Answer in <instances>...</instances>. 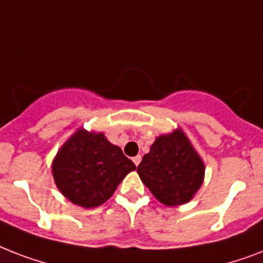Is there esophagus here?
<instances>
[{"instance_id": "obj_1", "label": "esophagus", "mask_w": 263, "mask_h": 263, "mask_svg": "<svg viewBox=\"0 0 263 263\" xmlns=\"http://www.w3.org/2000/svg\"><path fill=\"white\" fill-rule=\"evenodd\" d=\"M132 161H134V164H135L136 166H138V165L140 164V161H142V156H136V157H134V158H132Z\"/></svg>"}]
</instances>
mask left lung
<instances>
[{
	"label": "left lung",
	"mask_w": 263,
	"mask_h": 263,
	"mask_svg": "<svg viewBox=\"0 0 263 263\" xmlns=\"http://www.w3.org/2000/svg\"><path fill=\"white\" fill-rule=\"evenodd\" d=\"M140 179L166 206L187 203L202 185L204 165L181 131L157 138L138 166Z\"/></svg>",
	"instance_id": "8db88e82"
}]
</instances>
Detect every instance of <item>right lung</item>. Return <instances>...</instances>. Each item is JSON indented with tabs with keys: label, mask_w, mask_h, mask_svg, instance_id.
Instances as JSON below:
<instances>
[{
	"label": "right lung",
	"mask_w": 263,
	"mask_h": 263,
	"mask_svg": "<svg viewBox=\"0 0 263 263\" xmlns=\"http://www.w3.org/2000/svg\"><path fill=\"white\" fill-rule=\"evenodd\" d=\"M135 168L121 148L107 142L102 134L80 129L54 158L53 176L64 196L90 209L109 199L125 175Z\"/></svg>",
	"instance_id": "obj_1"
}]
</instances>
